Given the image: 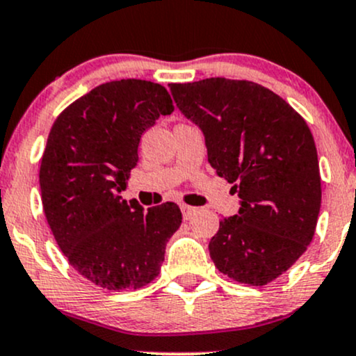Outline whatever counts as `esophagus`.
<instances>
[{"label": "esophagus", "instance_id": "34e87169", "mask_svg": "<svg viewBox=\"0 0 356 356\" xmlns=\"http://www.w3.org/2000/svg\"><path fill=\"white\" fill-rule=\"evenodd\" d=\"M181 211H182L184 219H191L192 216H194L195 212H197V209H195V207L187 206V204H182V206H181Z\"/></svg>", "mask_w": 356, "mask_h": 356}]
</instances>
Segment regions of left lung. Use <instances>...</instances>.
<instances>
[{
	"label": "left lung",
	"instance_id": "left-lung-1",
	"mask_svg": "<svg viewBox=\"0 0 356 356\" xmlns=\"http://www.w3.org/2000/svg\"><path fill=\"white\" fill-rule=\"evenodd\" d=\"M181 112L202 129L207 159L232 184L239 214L209 243L216 268L238 283L264 286L308 249L321 207L316 145L305 118L249 80L170 83Z\"/></svg>",
	"mask_w": 356,
	"mask_h": 356
}]
</instances>
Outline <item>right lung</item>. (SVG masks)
Listing matches in <instances>:
<instances>
[{"label": "right lung", "instance_id": "1", "mask_svg": "<svg viewBox=\"0 0 356 356\" xmlns=\"http://www.w3.org/2000/svg\"><path fill=\"white\" fill-rule=\"evenodd\" d=\"M172 112L162 85L115 80L68 105L48 134L40 165L47 222L70 266L108 291L154 281L182 222L177 204L144 211L118 195L138 161L142 134Z\"/></svg>", "mask_w": 356, "mask_h": 356}]
</instances>
